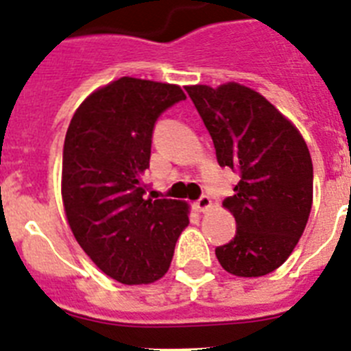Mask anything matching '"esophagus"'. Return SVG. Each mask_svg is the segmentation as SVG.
<instances>
[{"mask_svg": "<svg viewBox=\"0 0 351 351\" xmlns=\"http://www.w3.org/2000/svg\"><path fill=\"white\" fill-rule=\"evenodd\" d=\"M193 208H195L199 213L209 211V209H211V199L206 195H202L199 200H197L195 204H193Z\"/></svg>", "mask_w": 351, "mask_h": 351, "instance_id": "obj_1", "label": "esophagus"}]
</instances>
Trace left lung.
Masks as SVG:
<instances>
[{
    "mask_svg": "<svg viewBox=\"0 0 351 351\" xmlns=\"http://www.w3.org/2000/svg\"><path fill=\"white\" fill-rule=\"evenodd\" d=\"M220 167L239 173L223 208L236 236L218 247L221 268L236 277H263L291 256L313 208V161L304 136L254 88L229 82L186 86Z\"/></svg>",
    "mask_w": 351,
    "mask_h": 351,
    "instance_id": "1",
    "label": "left lung"
}]
</instances>
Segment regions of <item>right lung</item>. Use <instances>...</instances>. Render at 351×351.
<instances>
[{"instance_id":"right-lung-1","label":"right lung","mask_w":351,"mask_h":351,"mask_svg":"<svg viewBox=\"0 0 351 351\" xmlns=\"http://www.w3.org/2000/svg\"><path fill=\"white\" fill-rule=\"evenodd\" d=\"M182 99L179 85L124 76L94 90L69 124L62 161L67 223L117 282L160 280L190 223L186 202L145 197L143 182L156 119Z\"/></svg>"}]
</instances>
